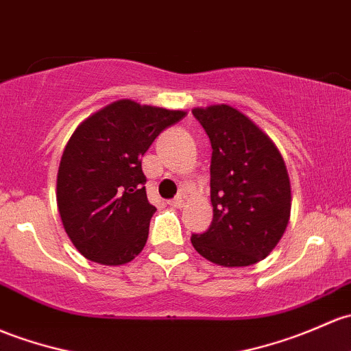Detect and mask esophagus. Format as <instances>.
<instances>
[{"instance_id":"obj_1","label":"esophagus","mask_w":351,"mask_h":351,"mask_svg":"<svg viewBox=\"0 0 351 351\" xmlns=\"http://www.w3.org/2000/svg\"><path fill=\"white\" fill-rule=\"evenodd\" d=\"M168 205L175 206V208H182V206L185 205V200H183V197H176V198H173V200H169Z\"/></svg>"}]
</instances>
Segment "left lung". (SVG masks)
I'll return each instance as SVG.
<instances>
[{"label":"left lung","instance_id":"obj_1","mask_svg":"<svg viewBox=\"0 0 351 351\" xmlns=\"http://www.w3.org/2000/svg\"><path fill=\"white\" fill-rule=\"evenodd\" d=\"M212 143L208 230L191 235L195 250L223 267L252 265L272 252L291 215L286 163L272 139L227 104L195 108Z\"/></svg>","mask_w":351,"mask_h":351}]
</instances>
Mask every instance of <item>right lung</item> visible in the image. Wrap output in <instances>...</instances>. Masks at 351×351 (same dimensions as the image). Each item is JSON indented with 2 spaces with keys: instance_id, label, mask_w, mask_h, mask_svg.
I'll list each match as a JSON object with an SVG mask.
<instances>
[{
  "instance_id": "obj_1",
  "label": "right lung",
  "mask_w": 351,
  "mask_h": 351,
  "mask_svg": "<svg viewBox=\"0 0 351 351\" xmlns=\"http://www.w3.org/2000/svg\"><path fill=\"white\" fill-rule=\"evenodd\" d=\"M185 116L121 99L70 136L57 173V206L86 259L123 265L141 252L156 212L147 202L141 160L156 136Z\"/></svg>"
}]
</instances>
